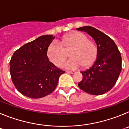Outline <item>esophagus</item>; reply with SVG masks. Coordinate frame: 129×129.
Returning a JSON list of instances; mask_svg holds the SVG:
<instances>
[{"label":"esophagus","instance_id":"1","mask_svg":"<svg viewBox=\"0 0 129 129\" xmlns=\"http://www.w3.org/2000/svg\"><path fill=\"white\" fill-rule=\"evenodd\" d=\"M67 72L68 73V74H75V73H76V72H74V71H67Z\"/></svg>","mask_w":129,"mask_h":129}]
</instances>
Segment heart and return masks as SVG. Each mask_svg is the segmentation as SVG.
<instances>
[{
	"mask_svg": "<svg viewBox=\"0 0 129 129\" xmlns=\"http://www.w3.org/2000/svg\"><path fill=\"white\" fill-rule=\"evenodd\" d=\"M72 49L70 59L62 64L63 68L76 70L83 66L84 68L90 67L97 55L95 44L88 41L85 34L74 32L65 35L60 43L54 41L48 48L47 55L50 61L55 66L59 67L67 56L66 51Z\"/></svg>",
	"mask_w": 129,
	"mask_h": 129,
	"instance_id": "obj_1",
	"label": "heart"
}]
</instances>
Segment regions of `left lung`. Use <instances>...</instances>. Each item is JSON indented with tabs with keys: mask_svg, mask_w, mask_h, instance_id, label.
Listing matches in <instances>:
<instances>
[{
	"mask_svg": "<svg viewBox=\"0 0 129 129\" xmlns=\"http://www.w3.org/2000/svg\"><path fill=\"white\" fill-rule=\"evenodd\" d=\"M77 30L87 32L97 44V57L93 65L81 72L79 87L91 95H102L114 86L121 71V56L116 44L108 35L92 26Z\"/></svg>",
	"mask_w": 129,
	"mask_h": 129,
	"instance_id": "obj_1",
	"label": "left lung"
}]
</instances>
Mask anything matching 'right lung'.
Listing matches in <instances>:
<instances>
[{
    "label": "right lung",
    "instance_id": "add662e5",
    "mask_svg": "<svg viewBox=\"0 0 129 129\" xmlns=\"http://www.w3.org/2000/svg\"><path fill=\"white\" fill-rule=\"evenodd\" d=\"M55 37L40 36L16 50L10 62V74L20 94L38 99L52 93L65 72L49 61L47 50Z\"/></svg>",
    "mask_w": 129,
    "mask_h": 129
}]
</instances>
